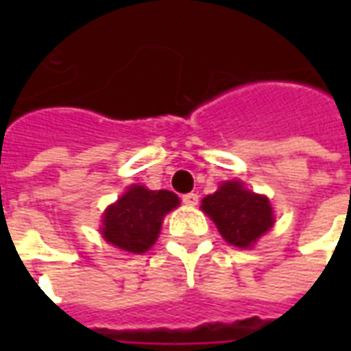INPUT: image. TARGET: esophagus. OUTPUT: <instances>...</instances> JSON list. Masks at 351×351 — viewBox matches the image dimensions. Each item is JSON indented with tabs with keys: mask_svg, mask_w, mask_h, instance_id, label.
I'll return each mask as SVG.
<instances>
[{
	"mask_svg": "<svg viewBox=\"0 0 351 351\" xmlns=\"http://www.w3.org/2000/svg\"><path fill=\"white\" fill-rule=\"evenodd\" d=\"M182 202L186 204V206H197L198 204V195L197 193H187L182 197Z\"/></svg>",
	"mask_w": 351,
	"mask_h": 351,
	"instance_id": "1",
	"label": "esophagus"
}]
</instances>
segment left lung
<instances>
[{"label":"left lung","instance_id":"1","mask_svg":"<svg viewBox=\"0 0 351 351\" xmlns=\"http://www.w3.org/2000/svg\"><path fill=\"white\" fill-rule=\"evenodd\" d=\"M202 209L213 219L220 234L237 247H250L273 226L269 200L245 191L240 182H226L202 200Z\"/></svg>","mask_w":351,"mask_h":351}]
</instances>
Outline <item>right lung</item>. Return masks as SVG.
Segmentation results:
<instances>
[{
    "label": "right lung",
    "mask_w": 351,
    "mask_h": 351,
    "mask_svg": "<svg viewBox=\"0 0 351 351\" xmlns=\"http://www.w3.org/2000/svg\"><path fill=\"white\" fill-rule=\"evenodd\" d=\"M180 204L175 193L131 186L104 215L101 234L109 244L129 253H145L156 242L164 215Z\"/></svg>",
    "instance_id": "obj_1"
}]
</instances>
